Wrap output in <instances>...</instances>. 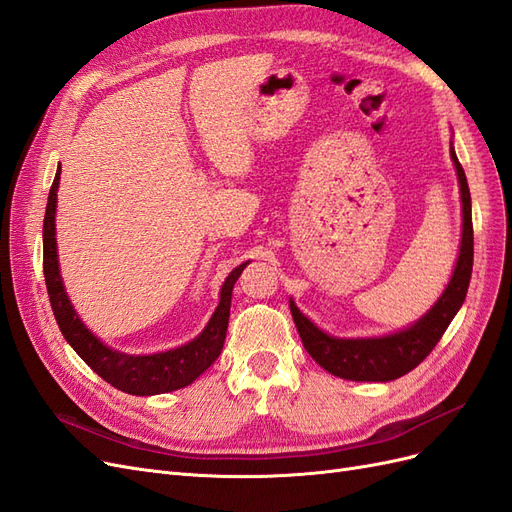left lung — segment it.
I'll list each match as a JSON object with an SVG mask.
<instances>
[{
  "instance_id": "1",
  "label": "left lung",
  "mask_w": 512,
  "mask_h": 512,
  "mask_svg": "<svg viewBox=\"0 0 512 512\" xmlns=\"http://www.w3.org/2000/svg\"><path fill=\"white\" fill-rule=\"evenodd\" d=\"M451 158L457 168L461 205H463V232H461V250L457 258V267L453 271L442 297L436 301L429 312L414 322L412 327L369 339H339L320 331L316 324L305 318L299 307L290 299V312L297 324L301 342L312 359L329 371V374L354 380V382H389L406 376L416 365H421L429 352L436 348L440 337L448 329V324L459 312L466 301L472 260H474V230H472V200L466 173L455 156L451 145Z\"/></svg>"
}]
</instances>
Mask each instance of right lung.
<instances>
[{
  "mask_svg": "<svg viewBox=\"0 0 512 512\" xmlns=\"http://www.w3.org/2000/svg\"><path fill=\"white\" fill-rule=\"evenodd\" d=\"M57 188H59V170L49 192V203H46L44 213V228H42V267H44V282L49 290V299L55 320L59 324L61 335L74 348V352L96 371V374L113 384L115 389L130 393V395H160L168 391L183 389L192 384L205 369L218 359L230 316V299L232 288L239 280L241 271L247 262L232 271L220 292V305L215 309L205 331L200 333L190 344L179 346L175 350H166L158 354L132 356L126 352H117L106 348L98 337H94L81 318L76 316L74 307L68 299V294L61 284L59 262H57V241H55V209H57Z\"/></svg>",
  "mask_w": 512,
  "mask_h": 512,
  "instance_id": "1",
  "label": "right lung"
}]
</instances>
